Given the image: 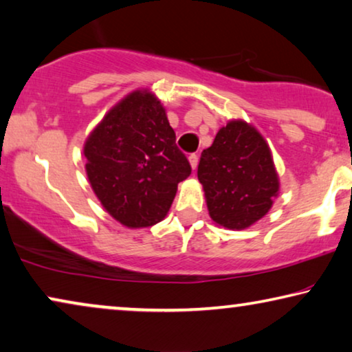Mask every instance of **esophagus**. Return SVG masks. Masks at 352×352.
I'll list each match as a JSON object with an SVG mask.
<instances>
[{
	"instance_id": "1",
	"label": "esophagus",
	"mask_w": 352,
	"mask_h": 352,
	"mask_svg": "<svg viewBox=\"0 0 352 352\" xmlns=\"http://www.w3.org/2000/svg\"><path fill=\"white\" fill-rule=\"evenodd\" d=\"M188 160H190L191 169H196V167H197V161H199V157H197V155H195V153H192V155L188 156Z\"/></svg>"
}]
</instances>
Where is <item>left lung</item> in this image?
I'll list each match as a JSON object with an SVG mask.
<instances>
[{
    "mask_svg": "<svg viewBox=\"0 0 352 352\" xmlns=\"http://www.w3.org/2000/svg\"><path fill=\"white\" fill-rule=\"evenodd\" d=\"M197 178L212 220L230 230H244L266 215L279 190L265 138L244 121L220 129L201 153Z\"/></svg>",
    "mask_w": 352,
    "mask_h": 352,
    "instance_id": "1",
    "label": "left lung"
}]
</instances>
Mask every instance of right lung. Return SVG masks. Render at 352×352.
Returning a JSON list of instances; mask_svg holds the SVG:
<instances>
[{"instance_id": "obj_1", "label": "right lung", "mask_w": 352, "mask_h": 352, "mask_svg": "<svg viewBox=\"0 0 352 352\" xmlns=\"http://www.w3.org/2000/svg\"><path fill=\"white\" fill-rule=\"evenodd\" d=\"M84 156L94 192L129 228L164 219L177 185L191 174L161 102L140 91L103 118L89 135Z\"/></svg>"}]
</instances>
